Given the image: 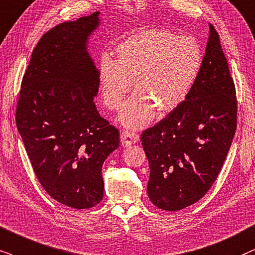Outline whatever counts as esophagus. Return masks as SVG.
Segmentation results:
<instances>
[{
	"mask_svg": "<svg viewBox=\"0 0 255 255\" xmlns=\"http://www.w3.org/2000/svg\"><path fill=\"white\" fill-rule=\"evenodd\" d=\"M138 134L135 133V131H131V130H124L121 133V143L124 147H127V146H130V144H133L135 142H137L138 141Z\"/></svg>",
	"mask_w": 255,
	"mask_h": 255,
	"instance_id": "34e87169",
	"label": "esophagus"
}]
</instances>
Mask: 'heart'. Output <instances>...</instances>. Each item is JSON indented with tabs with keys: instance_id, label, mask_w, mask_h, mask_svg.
I'll return each instance as SVG.
<instances>
[{
	"instance_id": "b5f03b06",
	"label": "heart",
	"mask_w": 255,
	"mask_h": 255,
	"mask_svg": "<svg viewBox=\"0 0 255 255\" xmlns=\"http://www.w3.org/2000/svg\"><path fill=\"white\" fill-rule=\"evenodd\" d=\"M118 60L105 55L99 64V83L105 105L120 109L134 82L135 94L122 108L120 121L140 128L154 117L178 109L198 80L202 50L193 37L146 29L117 48Z\"/></svg>"
}]
</instances>
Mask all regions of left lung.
<instances>
[{
	"label": "left lung",
	"mask_w": 255,
	"mask_h": 255,
	"mask_svg": "<svg viewBox=\"0 0 255 255\" xmlns=\"http://www.w3.org/2000/svg\"><path fill=\"white\" fill-rule=\"evenodd\" d=\"M235 86L212 24L202 67L178 109L143 130L149 162L147 193L163 211H180L204 196L217 180L237 129Z\"/></svg>",
	"instance_id": "1"
}]
</instances>
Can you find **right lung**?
<instances>
[{"label": "right lung", "instance_id": "obj_1", "mask_svg": "<svg viewBox=\"0 0 255 255\" xmlns=\"http://www.w3.org/2000/svg\"><path fill=\"white\" fill-rule=\"evenodd\" d=\"M99 11L49 29L21 83L16 126L38 181L51 198L76 209L104 198L102 165L120 143L94 104L99 70L87 50Z\"/></svg>", "mask_w": 255, "mask_h": 255}]
</instances>
